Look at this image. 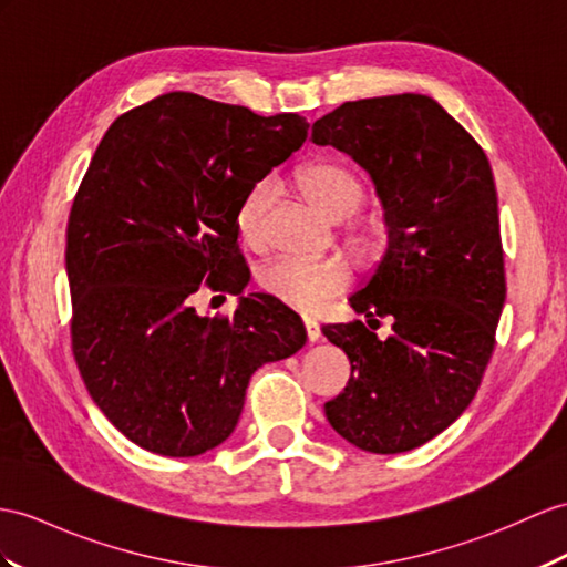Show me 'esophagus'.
I'll return each instance as SVG.
<instances>
[{"label":"esophagus","mask_w":567,"mask_h":567,"mask_svg":"<svg viewBox=\"0 0 567 567\" xmlns=\"http://www.w3.org/2000/svg\"><path fill=\"white\" fill-rule=\"evenodd\" d=\"M302 324H306V334H308V341H317L322 337L320 331V324H317L312 317H302Z\"/></svg>","instance_id":"obj_1"}]
</instances>
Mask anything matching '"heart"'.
Instances as JSON below:
<instances>
[{
    "instance_id": "obj_1",
    "label": "heart",
    "mask_w": 567,
    "mask_h": 567,
    "mask_svg": "<svg viewBox=\"0 0 567 567\" xmlns=\"http://www.w3.org/2000/svg\"><path fill=\"white\" fill-rule=\"evenodd\" d=\"M302 195L324 216L343 220L353 216L365 202V185L347 165L331 161H312L298 171ZM274 204L271 179H257L245 189L236 209V228L240 240L252 250H265L269 245V218ZM351 269L339 257L327 259H293L279 257L267 261L257 271V286L296 310H315L324 300L347 291Z\"/></svg>"
}]
</instances>
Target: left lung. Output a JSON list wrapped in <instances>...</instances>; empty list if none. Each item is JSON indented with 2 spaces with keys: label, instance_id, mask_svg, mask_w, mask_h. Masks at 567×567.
Wrapping results in <instances>:
<instances>
[{
  "label": "left lung",
  "instance_id": "1",
  "mask_svg": "<svg viewBox=\"0 0 567 567\" xmlns=\"http://www.w3.org/2000/svg\"><path fill=\"white\" fill-rule=\"evenodd\" d=\"M370 173L390 245L351 308L370 317L324 324L351 361L324 404L331 427L375 454L421 447L476 396L505 302V261L491 163L445 107L421 93L349 101L312 124ZM388 316L393 334L371 331Z\"/></svg>",
  "mask_w": 567,
  "mask_h": 567
}]
</instances>
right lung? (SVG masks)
Returning a JSON list of instances; mask_svg holds the SVG:
<instances>
[{
	"mask_svg": "<svg viewBox=\"0 0 567 567\" xmlns=\"http://www.w3.org/2000/svg\"><path fill=\"white\" fill-rule=\"evenodd\" d=\"M308 127L175 91L120 115L95 148L66 224L69 331L91 399L134 445L163 457L220 445L252 372L306 343L300 317L265 293L214 317L192 296L243 291L236 209Z\"/></svg>",
	"mask_w": 567,
	"mask_h": 567,
	"instance_id": "obj_1",
	"label": "right lung"
}]
</instances>
